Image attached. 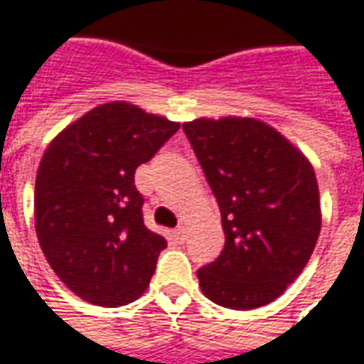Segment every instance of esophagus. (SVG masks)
Wrapping results in <instances>:
<instances>
[{
    "instance_id": "esophagus-1",
    "label": "esophagus",
    "mask_w": 364,
    "mask_h": 364,
    "mask_svg": "<svg viewBox=\"0 0 364 364\" xmlns=\"http://www.w3.org/2000/svg\"><path fill=\"white\" fill-rule=\"evenodd\" d=\"M174 239H176L178 243H184V241H186V229L184 228L174 229Z\"/></svg>"
}]
</instances>
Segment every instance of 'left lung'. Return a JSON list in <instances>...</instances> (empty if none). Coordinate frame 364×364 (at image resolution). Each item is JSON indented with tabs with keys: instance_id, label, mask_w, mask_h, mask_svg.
<instances>
[{
	"instance_id": "1",
	"label": "left lung",
	"mask_w": 364,
	"mask_h": 364,
	"mask_svg": "<svg viewBox=\"0 0 364 364\" xmlns=\"http://www.w3.org/2000/svg\"><path fill=\"white\" fill-rule=\"evenodd\" d=\"M221 211L225 247L198 270L218 306L274 301L308 264L321 229L310 161L264 121L194 119L182 125Z\"/></svg>"
}]
</instances>
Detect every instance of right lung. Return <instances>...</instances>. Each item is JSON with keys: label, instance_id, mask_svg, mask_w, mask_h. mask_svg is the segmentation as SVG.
Listing matches in <instances>:
<instances>
[{"label": "right lung", "instance_id": "obj_1", "mask_svg": "<svg viewBox=\"0 0 364 364\" xmlns=\"http://www.w3.org/2000/svg\"><path fill=\"white\" fill-rule=\"evenodd\" d=\"M180 123L127 102L94 107L54 136L35 182V229L56 277L82 300L117 308L143 296L166 249L146 229L135 170Z\"/></svg>", "mask_w": 364, "mask_h": 364}]
</instances>
